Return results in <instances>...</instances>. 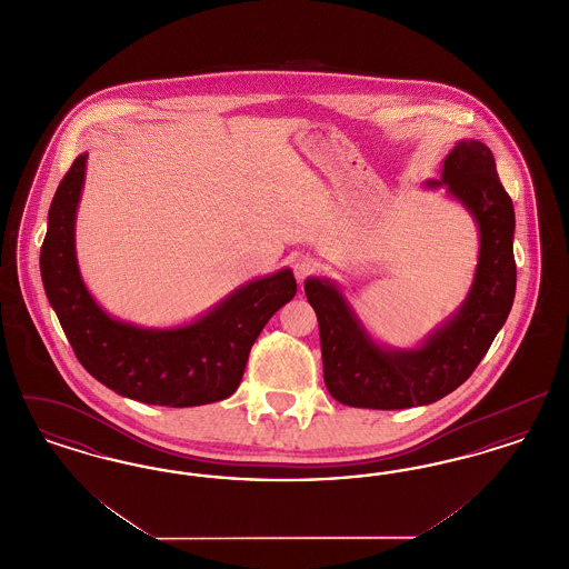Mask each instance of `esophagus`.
<instances>
[{
  "label": "esophagus",
  "mask_w": 569,
  "mask_h": 569,
  "mask_svg": "<svg viewBox=\"0 0 569 569\" xmlns=\"http://www.w3.org/2000/svg\"><path fill=\"white\" fill-rule=\"evenodd\" d=\"M318 271H320V264L311 256L298 258L297 264H295V274H297L298 281H305L307 277H311V274H316Z\"/></svg>",
  "instance_id": "34e87169"
}]
</instances>
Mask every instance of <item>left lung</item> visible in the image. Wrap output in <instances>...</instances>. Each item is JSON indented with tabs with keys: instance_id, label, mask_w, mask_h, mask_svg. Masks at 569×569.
Wrapping results in <instances>:
<instances>
[{
	"instance_id": "1",
	"label": "left lung",
	"mask_w": 569,
	"mask_h": 569,
	"mask_svg": "<svg viewBox=\"0 0 569 569\" xmlns=\"http://www.w3.org/2000/svg\"><path fill=\"white\" fill-rule=\"evenodd\" d=\"M427 186H446L473 216L480 256L459 311L422 346L381 348L332 281H305L320 326L326 388L343 406L406 409L443 399L476 371L510 316L516 295L515 204L499 181L490 149L480 140H460L443 160L441 179Z\"/></svg>"
}]
</instances>
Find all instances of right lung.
Instances as JSON below:
<instances>
[{
	"label": "right lung",
	"mask_w": 569,
	"mask_h": 569,
	"mask_svg": "<svg viewBox=\"0 0 569 569\" xmlns=\"http://www.w3.org/2000/svg\"><path fill=\"white\" fill-rule=\"evenodd\" d=\"M87 153L54 191L40 249L44 292L79 362L100 383L147 406L193 407L228 399L241 383L249 350L272 316L297 295L290 269L249 281L196 322L138 328L119 322L82 283L74 221Z\"/></svg>",
	"instance_id": "add662e5"
}]
</instances>
